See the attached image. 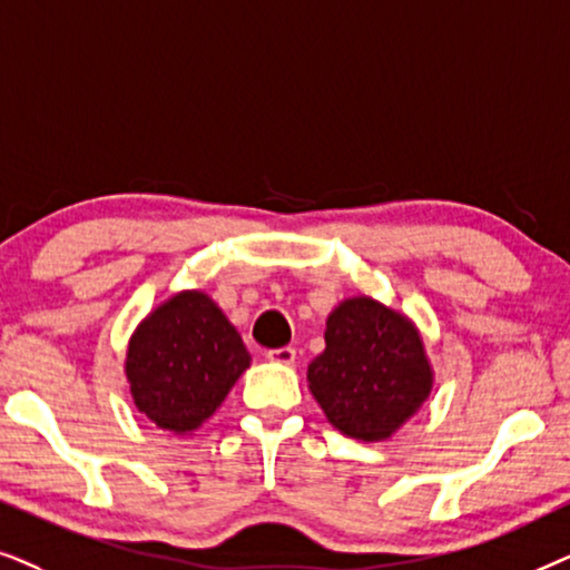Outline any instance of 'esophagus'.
Returning <instances> with one entry per match:
<instances>
[{"label": "esophagus", "mask_w": 570, "mask_h": 570, "mask_svg": "<svg viewBox=\"0 0 570 570\" xmlns=\"http://www.w3.org/2000/svg\"><path fill=\"white\" fill-rule=\"evenodd\" d=\"M294 356H297V352H294L292 346L268 348V352H265V360H271V362H276V364H292Z\"/></svg>", "instance_id": "esophagus-1"}]
</instances>
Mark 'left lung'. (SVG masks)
<instances>
[{
    "mask_svg": "<svg viewBox=\"0 0 570 570\" xmlns=\"http://www.w3.org/2000/svg\"><path fill=\"white\" fill-rule=\"evenodd\" d=\"M307 383L333 428L367 440L391 438L430 396L432 370L420 333L370 297L341 302L325 323V352Z\"/></svg>",
    "mask_w": 570,
    "mask_h": 570,
    "instance_id": "obj_1",
    "label": "left lung"
}]
</instances>
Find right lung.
<instances>
[{
    "label": "right lung",
    "instance_id": "right-lung-1",
    "mask_svg": "<svg viewBox=\"0 0 570 570\" xmlns=\"http://www.w3.org/2000/svg\"><path fill=\"white\" fill-rule=\"evenodd\" d=\"M125 367L135 406L158 428L189 432L222 406L249 354L216 302L181 292L140 323Z\"/></svg>",
    "mask_w": 570,
    "mask_h": 570
}]
</instances>
